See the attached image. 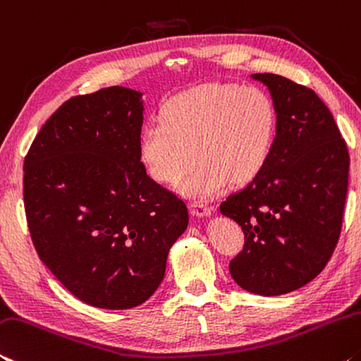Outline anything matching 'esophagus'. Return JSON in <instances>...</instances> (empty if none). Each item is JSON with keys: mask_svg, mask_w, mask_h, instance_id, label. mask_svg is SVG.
Returning a JSON list of instances; mask_svg holds the SVG:
<instances>
[{"mask_svg": "<svg viewBox=\"0 0 361 361\" xmlns=\"http://www.w3.org/2000/svg\"><path fill=\"white\" fill-rule=\"evenodd\" d=\"M190 211L193 212L195 216H200V217H204V216L211 214L209 206L204 204V203H200V202H192L190 203Z\"/></svg>", "mask_w": 361, "mask_h": 361, "instance_id": "esophagus-1", "label": "esophagus"}]
</instances>
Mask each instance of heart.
<instances>
[{"mask_svg":"<svg viewBox=\"0 0 361 361\" xmlns=\"http://www.w3.org/2000/svg\"><path fill=\"white\" fill-rule=\"evenodd\" d=\"M161 121L144 128L139 153L147 173L164 185H177L190 198L208 200L232 182L246 184L267 166L276 137V111L254 86L211 85L166 102Z\"/></svg>","mask_w":361,"mask_h":361,"instance_id":"obj_1","label":"heart"}]
</instances>
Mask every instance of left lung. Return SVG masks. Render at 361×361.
<instances>
[{
	"mask_svg": "<svg viewBox=\"0 0 361 361\" xmlns=\"http://www.w3.org/2000/svg\"><path fill=\"white\" fill-rule=\"evenodd\" d=\"M276 111L267 166L221 203L245 246L230 275L246 291L280 296L314 280L338 245L348 184V150L315 91L285 76L256 73Z\"/></svg>",
	"mask_w": 361,
	"mask_h": 361,
	"instance_id": "8db88e82",
	"label": "left lung"
}]
</instances>
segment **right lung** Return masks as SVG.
<instances>
[{
	"label": "right lung",
	"instance_id": "1",
	"mask_svg": "<svg viewBox=\"0 0 361 361\" xmlns=\"http://www.w3.org/2000/svg\"><path fill=\"white\" fill-rule=\"evenodd\" d=\"M140 97L110 86L65 100L23 161L35 250L75 298L99 309L145 302L188 224L184 200L140 159Z\"/></svg>",
	"mask_w": 361,
	"mask_h": 361
}]
</instances>
